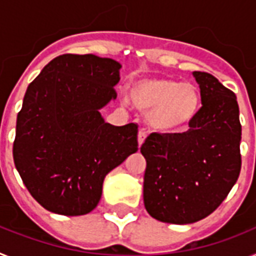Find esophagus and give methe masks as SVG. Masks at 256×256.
<instances>
[{
	"label": "esophagus",
	"instance_id": "obj_1",
	"mask_svg": "<svg viewBox=\"0 0 256 256\" xmlns=\"http://www.w3.org/2000/svg\"><path fill=\"white\" fill-rule=\"evenodd\" d=\"M145 138H146V132L144 130H138V134H137V140H138V146H141L144 144V141H145Z\"/></svg>",
	"mask_w": 256,
	"mask_h": 256
}]
</instances>
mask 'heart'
I'll use <instances>...</instances> for the list:
<instances>
[{"mask_svg": "<svg viewBox=\"0 0 256 256\" xmlns=\"http://www.w3.org/2000/svg\"><path fill=\"white\" fill-rule=\"evenodd\" d=\"M130 98L158 132L176 134L187 130L200 112L202 98L195 85L164 77L137 80L130 85Z\"/></svg>", "mask_w": 256, "mask_h": 256, "instance_id": "obj_1", "label": "heart"}]
</instances>
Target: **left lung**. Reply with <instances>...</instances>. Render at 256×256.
I'll return each instance as SVG.
<instances>
[{"label": "left lung", "mask_w": 256, "mask_h": 256, "mask_svg": "<svg viewBox=\"0 0 256 256\" xmlns=\"http://www.w3.org/2000/svg\"><path fill=\"white\" fill-rule=\"evenodd\" d=\"M202 108L187 132L152 133L140 148L146 160L144 204L153 218L192 224L214 212L240 171L237 96L216 77L194 72Z\"/></svg>", "instance_id": "obj_1"}]
</instances>
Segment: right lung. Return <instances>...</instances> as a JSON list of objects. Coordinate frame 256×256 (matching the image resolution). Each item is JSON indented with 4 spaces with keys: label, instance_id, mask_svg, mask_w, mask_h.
I'll return each instance as SVG.
<instances>
[{
    "label": "right lung",
    "instance_id": "1",
    "mask_svg": "<svg viewBox=\"0 0 256 256\" xmlns=\"http://www.w3.org/2000/svg\"><path fill=\"white\" fill-rule=\"evenodd\" d=\"M122 65L95 54H61L27 88L12 157L40 206L64 216L92 212L110 171L136 153L137 126L106 123Z\"/></svg>",
    "mask_w": 256,
    "mask_h": 256
}]
</instances>
